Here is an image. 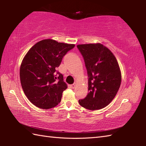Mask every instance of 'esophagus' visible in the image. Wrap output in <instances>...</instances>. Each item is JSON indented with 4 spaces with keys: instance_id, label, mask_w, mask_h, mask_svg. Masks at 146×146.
Masks as SVG:
<instances>
[{
    "instance_id": "34e87169",
    "label": "esophagus",
    "mask_w": 146,
    "mask_h": 146,
    "mask_svg": "<svg viewBox=\"0 0 146 146\" xmlns=\"http://www.w3.org/2000/svg\"><path fill=\"white\" fill-rule=\"evenodd\" d=\"M75 86H76V84H73V85H71V88L74 89V88H75Z\"/></svg>"
}]
</instances>
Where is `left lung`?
I'll return each instance as SVG.
<instances>
[{
	"label": "left lung",
	"instance_id": "8db88e82",
	"mask_svg": "<svg viewBox=\"0 0 146 146\" xmlns=\"http://www.w3.org/2000/svg\"><path fill=\"white\" fill-rule=\"evenodd\" d=\"M84 58L88 77V94L80 105L90 110H100L113 100L122 76L116 58L100 43L77 45Z\"/></svg>",
	"mask_w": 146,
	"mask_h": 146
}]
</instances>
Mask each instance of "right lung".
<instances>
[{"label":"right lung","instance_id":"obj_1","mask_svg":"<svg viewBox=\"0 0 146 146\" xmlns=\"http://www.w3.org/2000/svg\"><path fill=\"white\" fill-rule=\"evenodd\" d=\"M75 44L53 39L38 42L24 57L20 67L22 88L27 98L41 109L55 107L68 87L60 73H56L62 59Z\"/></svg>","mask_w":146,"mask_h":146}]
</instances>
